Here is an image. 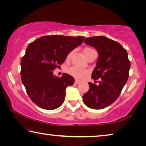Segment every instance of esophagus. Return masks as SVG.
Segmentation results:
<instances>
[{
    "mask_svg": "<svg viewBox=\"0 0 146 146\" xmlns=\"http://www.w3.org/2000/svg\"><path fill=\"white\" fill-rule=\"evenodd\" d=\"M79 82H80V81L78 80H75V83L76 84H79Z\"/></svg>",
    "mask_w": 146,
    "mask_h": 146,
    "instance_id": "esophagus-1",
    "label": "esophagus"
}]
</instances>
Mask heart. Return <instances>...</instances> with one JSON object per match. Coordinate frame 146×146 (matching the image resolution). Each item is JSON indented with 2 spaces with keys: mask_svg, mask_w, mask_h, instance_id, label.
I'll use <instances>...</instances> for the list:
<instances>
[{
  "mask_svg": "<svg viewBox=\"0 0 146 146\" xmlns=\"http://www.w3.org/2000/svg\"><path fill=\"white\" fill-rule=\"evenodd\" d=\"M93 51V49L89 48H86L84 50V54H85L86 57H87V56L88 55L89 53L91 52V51ZM73 53V51H71L68 53V55H67L68 60H69V59L71 57V55H72ZM67 71L70 75L73 76L74 78H77V79L82 78L83 76H84L85 75H87L88 73L87 70H86V69H84V68L77 67V66H72V67L69 68Z\"/></svg>",
  "mask_w": 146,
  "mask_h": 146,
  "instance_id": "b5f03b06",
  "label": "heart"
}]
</instances>
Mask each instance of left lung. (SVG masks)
Returning a JSON list of instances; mask_svg holds the SVG:
<instances>
[{"mask_svg":"<svg viewBox=\"0 0 146 146\" xmlns=\"http://www.w3.org/2000/svg\"><path fill=\"white\" fill-rule=\"evenodd\" d=\"M84 42L94 47L99 55L91 75L99 84L88 82L90 89L82 96L83 101L89 108L100 110L110 106L119 97L129 77L130 61L126 49L106 36L86 38Z\"/></svg>","mask_w":146,"mask_h":146,"instance_id":"8db88e82","label":"left lung"}]
</instances>
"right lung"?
<instances>
[{"mask_svg": "<svg viewBox=\"0 0 146 146\" xmlns=\"http://www.w3.org/2000/svg\"><path fill=\"white\" fill-rule=\"evenodd\" d=\"M84 39L82 36L47 35L28 45L21 59V76L29 98L38 107L53 110L63 104L66 89L75 80L66 73L61 77L55 76L53 71Z\"/></svg>", "mask_w": 146, "mask_h": 146, "instance_id": "1", "label": "right lung"}]
</instances>
